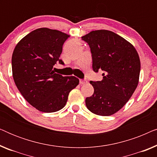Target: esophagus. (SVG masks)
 I'll use <instances>...</instances> for the list:
<instances>
[{
    "mask_svg": "<svg viewBox=\"0 0 157 157\" xmlns=\"http://www.w3.org/2000/svg\"><path fill=\"white\" fill-rule=\"evenodd\" d=\"M86 83H87V81L85 80V79H81V80H80V84L81 85L86 84Z\"/></svg>",
    "mask_w": 157,
    "mask_h": 157,
    "instance_id": "34e87169",
    "label": "esophagus"
}]
</instances>
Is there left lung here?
Masks as SVG:
<instances>
[{"label":"left lung","mask_w":157,"mask_h":157,"mask_svg":"<svg viewBox=\"0 0 157 157\" xmlns=\"http://www.w3.org/2000/svg\"><path fill=\"white\" fill-rule=\"evenodd\" d=\"M90 47L94 71H103V79L90 81L94 94L86 98L87 109L99 116L119 111L139 83L141 63L138 53L129 42L107 30L93 31L81 37Z\"/></svg>","instance_id":"1"}]
</instances>
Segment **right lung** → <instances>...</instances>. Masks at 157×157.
Wrapping results in <instances>:
<instances>
[{"label":"right lung","mask_w":157,"mask_h":157,"mask_svg":"<svg viewBox=\"0 0 157 157\" xmlns=\"http://www.w3.org/2000/svg\"><path fill=\"white\" fill-rule=\"evenodd\" d=\"M69 37L57 30L40 28L23 38L12 55L13 77L25 100L38 111L56 112L63 109L70 91L79 83L75 76L53 71L63 45Z\"/></svg>","instance_id":"add662e5"}]
</instances>
